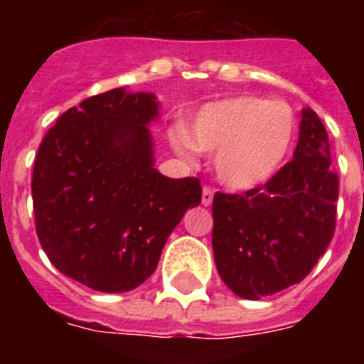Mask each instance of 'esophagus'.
I'll list each match as a JSON object with an SVG mask.
<instances>
[{
    "instance_id": "1",
    "label": "esophagus",
    "mask_w": 364,
    "mask_h": 364,
    "mask_svg": "<svg viewBox=\"0 0 364 364\" xmlns=\"http://www.w3.org/2000/svg\"><path fill=\"white\" fill-rule=\"evenodd\" d=\"M213 194H215V191H213V188L204 187V191H202V204L210 205L211 202H213Z\"/></svg>"
}]
</instances>
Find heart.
Masks as SVG:
<instances>
[{
	"label": "heart",
	"instance_id": "obj_1",
	"mask_svg": "<svg viewBox=\"0 0 364 364\" xmlns=\"http://www.w3.org/2000/svg\"><path fill=\"white\" fill-rule=\"evenodd\" d=\"M294 137L296 115L287 102L242 94L204 105L194 117L188 137L176 134L173 143L179 149L193 143L194 149L213 154L219 181L247 191L264 185L282 170Z\"/></svg>",
	"mask_w": 364,
	"mask_h": 364
}]
</instances>
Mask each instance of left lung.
I'll use <instances>...</instances> for the list:
<instances>
[{
	"label": "left lung",
	"instance_id": "8db88e82",
	"mask_svg": "<svg viewBox=\"0 0 364 364\" xmlns=\"http://www.w3.org/2000/svg\"><path fill=\"white\" fill-rule=\"evenodd\" d=\"M336 200L327 130L306 107L291 162L260 187L213 196L211 243L227 287L259 300L302 282L333 240Z\"/></svg>",
	"mask_w": 364,
	"mask_h": 364
}]
</instances>
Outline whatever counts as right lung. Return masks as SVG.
Listing matches in <instances>:
<instances>
[{
  "label": "right lung",
  "mask_w": 364,
  "mask_h": 364,
  "mask_svg": "<svg viewBox=\"0 0 364 364\" xmlns=\"http://www.w3.org/2000/svg\"><path fill=\"white\" fill-rule=\"evenodd\" d=\"M156 115L153 94L113 88L60 115L37 151V238L54 268L94 291L141 285L185 211L202 202L198 177L153 168L147 124Z\"/></svg>",
  "instance_id": "add662e5"
}]
</instances>
